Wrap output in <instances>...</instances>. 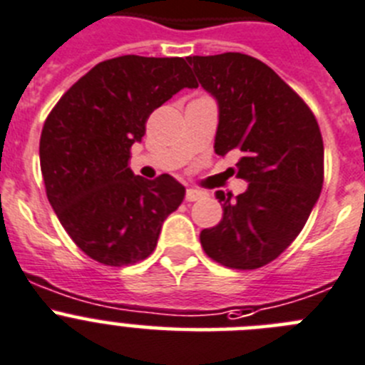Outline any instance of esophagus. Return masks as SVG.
<instances>
[{"instance_id":"1","label":"esophagus","mask_w":365,"mask_h":365,"mask_svg":"<svg viewBox=\"0 0 365 365\" xmlns=\"http://www.w3.org/2000/svg\"><path fill=\"white\" fill-rule=\"evenodd\" d=\"M202 196H203L202 190H196V189H187V192H185L187 202H196V200H200Z\"/></svg>"}]
</instances>
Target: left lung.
Listing matches in <instances>:
<instances>
[{"instance_id":"1","label":"left lung","mask_w":365,"mask_h":365,"mask_svg":"<svg viewBox=\"0 0 365 365\" xmlns=\"http://www.w3.org/2000/svg\"><path fill=\"white\" fill-rule=\"evenodd\" d=\"M217 102L214 151H236L237 178L248 182L225 198L223 220L200 234L210 259L254 270L290 247L308 221L324 180V144L306 102L255 57L237 52L187 57Z\"/></svg>"}]
</instances>
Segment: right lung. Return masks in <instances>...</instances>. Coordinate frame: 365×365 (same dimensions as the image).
Segmentation results:
<instances>
[{
    "instance_id": "add662e5",
    "label": "right lung",
    "mask_w": 365,
    "mask_h": 365,
    "mask_svg": "<svg viewBox=\"0 0 365 365\" xmlns=\"http://www.w3.org/2000/svg\"><path fill=\"white\" fill-rule=\"evenodd\" d=\"M196 86L182 57L122 56L91 68L50 111L39 142L46 196L91 259L122 267L153 254L185 187L169 175H133L129 149L156 108Z\"/></svg>"
}]
</instances>
